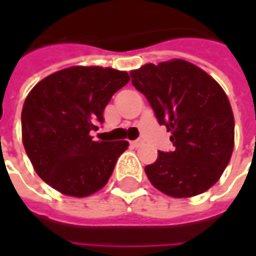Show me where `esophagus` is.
<instances>
[{
	"label": "esophagus",
	"instance_id": "obj_1",
	"mask_svg": "<svg viewBox=\"0 0 256 256\" xmlns=\"http://www.w3.org/2000/svg\"><path fill=\"white\" fill-rule=\"evenodd\" d=\"M132 145H133L134 148H138V146H141V145H144V141H142V140H136V141L132 142Z\"/></svg>",
	"mask_w": 256,
	"mask_h": 256
}]
</instances>
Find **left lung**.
Listing matches in <instances>:
<instances>
[{"label":"left lung","instance_id":"obj_1","mask_svg":"<svg viewBox=\"0 0 256 256\" xmlns=\"http://www.w3.org/2000/svg\"><path fill=\"white\" fill-rule=\"evenodd\" d=\"M158 122L172 132L174 150L145 167L150 184L172 198H192L214 185L230 160L234 118L216 80L185 60L145 64L130 72Z\"/></svg>","mask_w":256,"mask_h":256}]
</instances>
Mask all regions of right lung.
<instances>
[{
	"mask_svg": "<svg viewBox=\"0 0 256 256\" xmlns=\"http://www.w3.org/2000/svg\"><path fill=\"white\" fill-rule=\"evenodd\" d=\"M130 80L126 71L70 67L34 86L22 111L26 154L36 174L58 192L84 198L111 177L128 141H94L111 97Z\"/></svg>",
	"mask_w": 256,
	"mask_h": 256,
	"instance_id": "add662e5",
	"label": "right lung"
}]
</instances>
